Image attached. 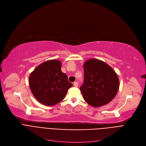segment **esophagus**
I'll return each mask as SVG.
<instances>
[{
	"label": "esophagus",
	"mask_w": 146,
	"mask_h": 146,
	"mask_svg": "<svg viewBox=\"0 0 146 146\" xmlns=\"http://www.w3.org/2000/svg\"><path fill=\"white\" fill-rule=\"evenodd\" d=\"M74 87H77L78 86V82H76V81L74 82Z\"/></svg>",
	"instance_id": "34e87169"
}]
</instances>
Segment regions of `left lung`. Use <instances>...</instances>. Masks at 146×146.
I'll return each instance as SVG.
<instances>
[{
  "label": "left lung",
  "instance_id": "left-lung-1",
  "mask_svg": "<svg viewBox=\"0 0 146 146\" xmlns=\"http://www.w3.org/2000/svg\"><path fill=\"white\" fill-rule=\"evenodd\" d=\"M84 70V80L80 91L85 101L94 107L108 104L119 88L117 74L108 64L97 59L85 62Z\"/></svg>",
  "mask_w": 146,
  "mask_h": 146
}]
</instances>
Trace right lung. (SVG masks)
Instances as JSON below:
<instances>
[{
    "mask_svg": "<svg viewBox=\"0 0 146 146\" xmlns=\"http://www.w3.org/2000/svg\"><path fill=\"white\" fill-rule=\"evenodd\" d=\"M61 69V62L53 59L41 64L31 74L30 88L34 97L42 104L50 106L59 103L72 86Z\"/></svg>",
    "mask_w": 146,
    "mask_h": 146,
    "instance_id": "right-lung-1",
    "label": "right lung"
}]
</instances>
